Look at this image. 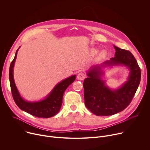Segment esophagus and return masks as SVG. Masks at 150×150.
Here are the masks:
<instances>
[{"label": "esophagus", "mask_w": 150, "mask_h": 150, "mask_svg": "<svg viewBox=\"0 0 150 150\" xmlns=\"http://www.w3.org/2000/svg\"><path fill=\"white\" fill-rule=\"evenodd\" d=\"M85 77H86V75H85V74L83 72H82L78 73V74L77 75V79L80 81L83 80L85 78Z\"/></svg>", "instance_id": "obj_1"}]
</instances>
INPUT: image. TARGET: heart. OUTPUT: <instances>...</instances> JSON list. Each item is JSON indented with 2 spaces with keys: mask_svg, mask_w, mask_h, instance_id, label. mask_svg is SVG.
Returning a JSON list of instances; mask_svg holds the SVG:
<instances>
[{
  "mask_svg": "<svg viewBox=\"0 0 150 150\" xmlns=\"http://www.w3.org/2000/svg\"><path fill=\"white\" fill-rule=\"evenodd\" d=\"M98 50L96 49H91V54L93 55H95L96 54H97L98 53ZM106 55V53L104 50H103L101 51L99 54H98V59H102V58H104Z\"/></svg>",
  "mask_w": 150,
  "mask_h": 150,
  "instance_id": "b5f03b06",
  "label": "heart"
}]
</instances>
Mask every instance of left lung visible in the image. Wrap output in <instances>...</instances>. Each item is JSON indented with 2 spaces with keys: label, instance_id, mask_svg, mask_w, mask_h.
Segmentation results:
<instances>
[{
  "label": "left lung",
  "instance_id": "8db88e82",
  "mask_svg": "<svg viewBox=\"0 0 150 150\" xmlns=\"http://www.w3.org/2000/svg\"><path fill=\"white\" fill-rule=\"evenodd\" d=\"M115 56L100 66L96 65L87 72L84 79L85 105L97 116H110L123 111L131 103L141 81V70L133 54L128 50L114 46ZM124 65L130 70L128 81L119 89H110L101 79V68Z\"/></svg>",
  "mask_w": 150,
  "mask_h": 150
}]
</instances>
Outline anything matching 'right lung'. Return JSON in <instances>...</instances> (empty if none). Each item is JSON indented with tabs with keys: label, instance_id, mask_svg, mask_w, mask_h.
Here are the masks:
<instances>
[{
	"label": "right lung",
	"instance_id": "right-lung-1",
	"mask_svg": "<svg viewBox=\"0 0 150 150\" xmlns=\"http://www.w3.org/2000/svg\"><path fill=\"white\" fill-rule=\"evenodd\" d=\"M19 47L16 52L15 57L11 62L9 68V76L13 98L18 108L22 110L37 117H51L59 112L62 104L63 93L69 85L75 81L76 75H72L57 83L44 100L37 102L25 101L21 97L17 90L13 75V69Z\"/></svg>",
	"mask_w": 150,
	"mask_h": 150
}]
</instances>
